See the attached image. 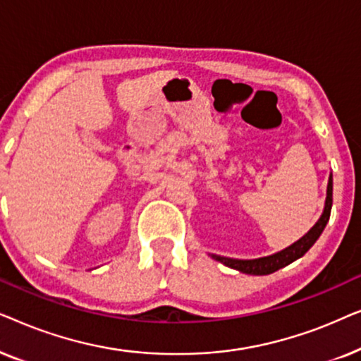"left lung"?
<instances>
[{
    "instance_id": "1",
    "label": "left lung",
    "mask_w": 361,
    "mask_h": 361,
    "mask_svg": "<svg viewBox=\"0 0 361 361\" xmlns=\"http://www.w3.org/2000/svg\"><path fill=\"white\" fill-rule=\"evenodd\" d=\"M332 192H334V179L332 174L329 177V185H327V199H325V207H324V214L320 215V219L317 220L312 228H310L307 233H305L302 238L295 241L288 248L279 251V253H274L271 256H264V258H258V259H233V258H225V256H219V255H212V258L220 261L228 268H233L240 273L245 274H255V276H264V274H271L274 271H278L284 266H288L293 263V261L299 259L300 256H304L307 251L310 250L317 238L322 233L325 225L330 219V210H332Z\"/></svg>"
}]
</instances>
